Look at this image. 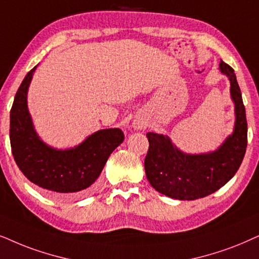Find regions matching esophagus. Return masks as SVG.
I'll return each instance as SVG.
<instances>
[{"label":"esophagus","instance_id":"1","mask_svg":"<svg viewBox=\"0 0 259 259\" xmlns=\"http://www.w3.org/2000/svg\"><path fill=\"white\" fill-rule=\"evenodd\" d=\"M133 127L136 130H143V128H145V127H146V122L143 121V120H134Z\"/></svg>","mask_w":259,"mask_h":259}]
</instances>
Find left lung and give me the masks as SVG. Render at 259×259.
<instances>
[{
    "mask_svg": "<svg viewBox=\"0 0 259 259\" xmlns=\"http://www.w3.org/2000/svg\"><path fill=\"white\" fill-rule=\"evenodd\" d=\"M220 71L230 80L231 99L234 103V128L215 151L186 153L164 134L149 132V151L145 172L151 186L158 193L176 200H196L219 190L236 175L246 152V113L236 73L223 60Z\"/></svg>",
    "mask_w": 259,
    "mask_h": 259,
    "instance_id": "left-lung-1",
    "label": "left lung"
}]
</instances>
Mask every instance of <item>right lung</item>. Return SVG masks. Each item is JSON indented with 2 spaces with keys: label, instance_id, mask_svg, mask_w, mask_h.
<instances>
[{
  "label": "right lung",
  "instance_id": "right-lung-1",
  "mask_svg": "<svg viewBox=\"0 0 259 259\" xmlns=\"http://www.w3.org/2000/svg\"><path fill=\"white\" fill-rule=\"evenodd\" d=\"M36 66L23 78L11 109L12 153L27 179L52 195H85L93 191L110 153L125 136L120 128L100 130L66 150L44 143L35 132L27 106V93Z\"/></svg>",
  "mask_w": 259,
  "mask_h": 259
}]
</instances>
